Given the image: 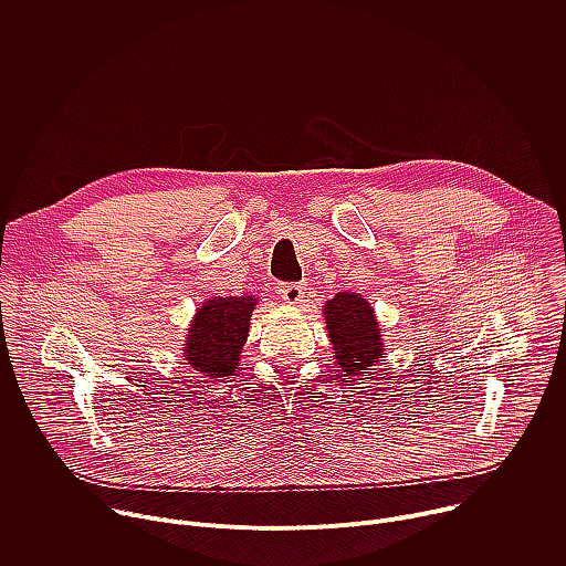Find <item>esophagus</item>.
<instances>
[{"mask_svg": "<svg viewBox=\"0 0 566 566\" xmlns=\"http://www.w3.org/2000/svg\"><path fill=\"white\" fill-rule=\"evenodd\" d=\"M304 291H306V286H304L302 282H280V284H277V293H280V297H282V300H286L289 304H297V302H302Z\"/></svg>", "mask_w": 566, "mask_h": 566, "instance_id": "obj_1", "label": "esophagus"}]
</instances>
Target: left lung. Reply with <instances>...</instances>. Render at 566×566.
Segmentation results:
<instances>
[{
    "label": "left lung",
    "mask_w": 566,
    "mask_h": 566,
    "mask_svg": "<svg viewBox=\"0 0 566 566\" xmlns=\"http://www.w3.org/2000/svg\"><path fill=\"white\" fill-rule=\"evenodd\" d=\"M327 329L338 365L349 376L367 374L382 358V340L374 308L356 293H338L325 304Z\"/></svg>",
    "instance_id": "obj_1"
}]
</instances>
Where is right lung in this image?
Instances as JSON below:
<instances>
[{"label":"right lung","mask_w":566,"mask_h":566,"mask_svg":"<svg viewBox=\"0 0 566 566\" xmlns=\"http://www.w3.org/2000/svg\"><path fill=\"white\" fill-rule=\"evenodd\" d=\"M253 297H214L195 315L186 340V360L212 378L230 376L237 369L241 347L247 343Z\"/></svg>","instance_id":"right-lung-1"}]
</instances>
